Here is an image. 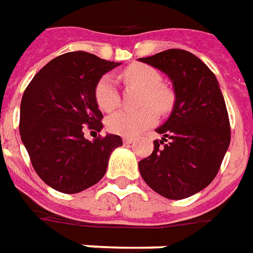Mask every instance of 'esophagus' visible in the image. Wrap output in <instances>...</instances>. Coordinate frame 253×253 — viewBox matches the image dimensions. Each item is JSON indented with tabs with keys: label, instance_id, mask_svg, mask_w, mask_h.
Returning <instances> with one entry per match:
<instances>
[{
	"label": "esophagus",
	"instance_id": "1",
	"mask_svg": "<svg viewBox=\"0 0 253 253\" xmlns=\"http://www.w3.org/2000/svg\"><path fill=\"white\" fill-rule=\"evenodd\" d=\"M123 141H124V144H130V143H133V141H135V137H132V136H124Z\"/></svg>",
	"mask_w": 253,
	"mask_h": 253
}]
</instances>
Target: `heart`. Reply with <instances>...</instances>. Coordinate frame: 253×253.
<instances>
[{
    "label": "heart",
    "mask_w": 253,
    "mask_h": 253,
    "mask_svg": "<svg viewBox=\"0 0 253 253\" xmlns=\"http://www.w3.org/2000/svg\"><path fill=\"white\" fill-rule=\"evenodd\" d=\"M121 78L125 83L143 88L141 105H144V107L136 112H116L107 118V128L117 135L135 136L157 123L158 114L153 109L154 107L161 113L169 110L173 105V94L168 87L161 84V73L146 64H132L124 69ZM95 101L103 112L109 113L118 107L120 94L112 76H103L98 82L95 88ZM146 104L150 106L146 107Z\"/></svg>",
    "instance_id": "1"
}]
</instances>
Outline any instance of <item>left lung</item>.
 Here are the masks:
<instances>
[{"label":"left lung","mask_w":253,"mask_h":253,"mask_svg":"<svg viewBox=\"0 0 253 253\" xmlns=\"http://www.w3.org/2000/svg\"><path fill=\"white\" fill-rule=\"evenodd\" d=\"M173 82L175 101L157 132L154 151L139 162L148 187L178 200L202 191L215 178L230 144V123L218 82L209 66L187 50L169 49L140 58Z\"/></svg>","instance_id":"left-lung-1"}]
</instances>
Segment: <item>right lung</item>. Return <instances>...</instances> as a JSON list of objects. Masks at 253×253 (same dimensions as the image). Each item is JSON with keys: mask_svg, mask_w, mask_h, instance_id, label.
I'll return each instance as SVG.
<instances>
[{"mask_svg": "<svg viewBox=\"0 0 253 253\" xmlns=\"http://www.w3.org/2000/svg\"><path fill=\"white\" fill-rule=\"evenodd\" d=\"M120 64L85 51L55 57L27 85L20 105V136L37 174L55 191L78 193L106 173L109 157L123 146L117 135L91 141L84 129L103 128L95 88Z\"/></svg>", "mask_w": 253, "mask_h": 253, "instance_id": "add662e5", "label": "right lung"}]
</instances>
